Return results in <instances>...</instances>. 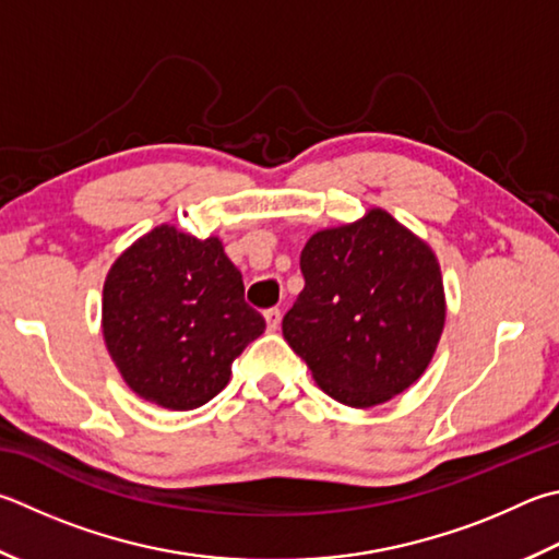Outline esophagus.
<instances>
[{
  "mask_svg": "<svg viewBox=\"0 0 559 559\" xmlns=\"http://www.w3.org/2000/svg\"><path fill=\"white\" fill-rule=\"evenodd\" d=\"M263 318H266V324L271 332H276L281 328V310L278 308H269L266 312H263Z\"/></svg>",
  "mask_w": 559,
  "mask_h": 559,
  "instance_id": "1",
  "label": "esophagus"
}]
</instances>
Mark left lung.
Wrapping results in <instances>:
<instances>
[{
	"mask_svg": "<svg viewBox=\"0 0 559 559\" xmlns=\"http://www.w3.org/2000/svg\"><path fill=\"white\" fill-rule=\"evenodd\" d=\"M300 271L283 337L330 399L373 408L423 377L444 328L440 263L423 239L373 207L314 231Z\"/></svg>",
	"mask_w": 559,
	"mask_h": 559,
	"instance_id": "8db88e82",
	"label": "left lung"
}]
</instances>
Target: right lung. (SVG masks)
Instances as JSON below:
<instances>
[{"mask_svg":"<svg viewBox=\"0 0 559 559\" xmlns=\"http://www.w3.org/2000/svg\"><path fill=\"white\" fill-rule=\"evenodd\" d=\"M266 320L217 237L151 229L111 263L103 334L121 379L141 399L192 411L225 389L235 361Z\"/></svg>","mask_w":559,"mask_h":559,"instance_id":"obj_1","label":"right lung"}]
</instances>
